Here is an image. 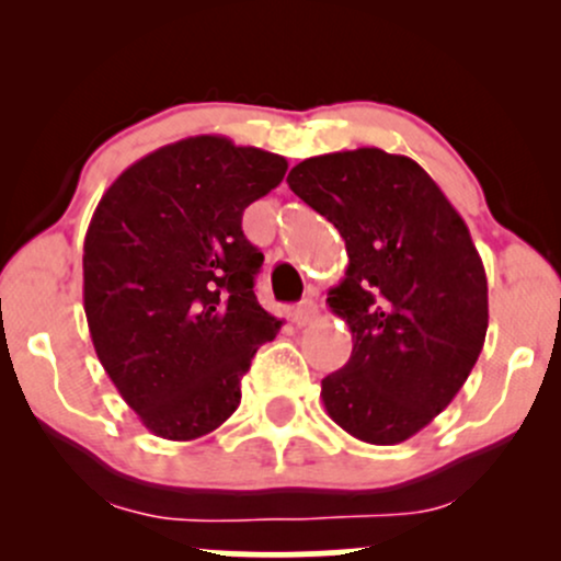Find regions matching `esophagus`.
I'll use <instances>...</instances> for the list:
<instances>
[{
  "mask_svg": "<svg viewBox=\"0 0 561 561\" xmlns=\"http://www.w3.org/2000/svg\"><path fill=\"white\" fill-rule=\"evenodd\" d=\"M319 317V306H317V300H311V298H306L300 302L298 308H295V313H293V319H295V324L298 327H306V324H311L313 319Z\"/></svg>",
  "mask_w": 561,
  "mask_h": 561,
  "instance_id": "esophagus-1",
  "label": "esophagus"
}]
</instances>
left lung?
I'll return each mask as SVG.
<instances>
[{
  "mask_svg": "<svg viewBox=\"0 0 561 561\" xmlns=\"http://www.w3.org/2000/svg\"><path fill=\"white\" fill-rule=\"evenodd\" d=\"M289 190L334 224L347 268L330 289L353 353L321 379L347 435L396 446L454 401L488 332V279L465 218L416 160L377 147L308 158Z\"/></svg>",
  "mask_w": 561,
  "mask_h": 561,
  "instance_id": "left-lung-1",
  "label": "left lung"
}]
</instances>
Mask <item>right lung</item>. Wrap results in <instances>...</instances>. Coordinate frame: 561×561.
<instances>
[{
	"label": "right lung",
	"instance_id": "obj_1",
	"mask_svg": "<svg viewBox=\"0 0 561 561\" xmlns=\"http://www.w3.org/2000/svg\"><path fill=\"white\" fill-rule=\"evenodd\" d=\"M287 160L186 137L121 173L83 240V311L96 358L152 435L195 440L240 405L255 351L282 321L255 298L263 253L242 214Z\"/></svg>",
	"mask_w": 561,
	"mask_h": 561
}]
</instances>
